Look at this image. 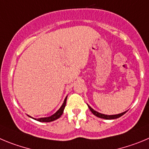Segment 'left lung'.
Returning <instances> with one entry per match:
<instances>
[{"instance_id": "left-lung-1", "label": "left lung", "mask_w": 149, "mask_h": 149, "mask_svg": "<svg viewBox=\"0 0 149 149\" xmlns=\"http://www.w3.org/2000/svg\"><path fill=\"white\" fill-rule=\"evenodd\" d=\"M88 108H89V109L91 110V112H92V113H93L95 116H96L97 117L102 118V119H105V120H114V119H117V118L120 117V116H122L123 115H124L125 113L127 112V111H125V112H123V113H118V114L107 115V114H103V113H99V112L96 111L95 110H93L91 106H89L88 104Z\"/></svg>"}]
</instances>
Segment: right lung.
<instances>
[{
	"label": "right lung",
	"instance_id": "add662e5",
	"mask_svg": "<svg viewBox=\"0 0 149 149\" xmlns=\"http://www.w3.org/2000/svg\"><path fill=\"white\" fill-rule=\"evenodd\" d=\"M67 98H68V96H66V98L65 99V100H64V102H63L62 105L61 106V108H59V109L58 110V111H56V113H54V114H53L52 116H48V117H42V118H38V119H35V118H33L31 117L30 116H29V117L33 118V119H34V120H37V121L38 122H42V123H49V122H53L54 121V120H57V119H58V118L60 117V116L62 115L63 112H64V109H65V105H66V102H67Z\"/></svg>",
	"mask_w": 149,
	"mask_h": 149
}]
</instances>
